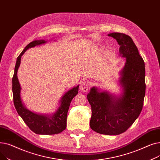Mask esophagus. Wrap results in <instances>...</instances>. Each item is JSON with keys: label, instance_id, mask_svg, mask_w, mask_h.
Instances as JSON below:
<instances>
[{"label": "esophagus", "instance_id": "obj_1", "mask_svg": "<svg viewBox=\"0 0 160 160\" xmlns=\"http://www.w3.org/2000/svg\"><path fill=\"white\" fill-rule=\"evenodd\" d=\"M90 82L87 80H82L80 84V89L82 92H88L90 88Z\"/></svg>", "mask_w": 160, "mask_h": 160}]
</instances>
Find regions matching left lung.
Returning a JSON list of instances; mask_svg holds the SVG:
<instances>
[{"label": "left lung", "mask_w": 160, "mask_h": 160, "mask_svg": "<svg viewBox=\"0 0 160 160\" xmlns=\"http://www.w3.org/2000/svg\"><path fill=\"white\" fill-rule=\"evenodd\" d=\"M118 42L120 54L127 58L120 83L123 93L113 98L107 92L91 88L87 97L91 106L90 127L105 135H119L127 131L139 117L145 95V68L143 59L132 38L122 33L108 34Z\"/></svg>", "instance_id": "obj_1"}]
</instances>
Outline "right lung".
Here are the masks:
<instances>
[{
  "mask_svg": "<svg viewBox=\"0 0 160 160\" xmlns=\"http://www.w3.org/2000/svg\"><path fill=\"white\" fill-rule=\"evenodd\" d=\"M45 43V40H36L31 42L18 57L12 78L13 98L17 112L32 131L37 134L53 135L61 133L66 128L67 112L72 98L78 94L79 86L72 88L64 95L61 100V106L52 117H48L44 115H37L24 108L20 97L21 86L18 78V70L21 63V58L22 55L29 48L34 47L36 45Z\"/></svg>",
  "mask_w": 160,
  "mask_h": 160,
  "instance_id": "1",
  "label": "right lung"
}]
</instances>
